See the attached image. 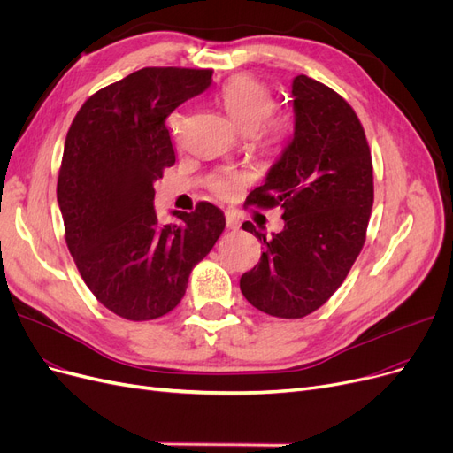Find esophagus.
Returning <instances> with one entry per match:
<instances>
[{
    "mask_svg": "<svg viewBox=\"0 0 453 453\" xmlns=\"http://www.w3.org/2000/svg\"><path fill=\"white\" fill-rule=\"evenodd\" d=\"M226 224H227L229 229H239L241 227V220L233 212H226Z\"/></svg>",
    "mask_w": 453,
    "mask_h": 453,
    "instance_id": "1",
    "label": "esophagus"
}]
</instances>
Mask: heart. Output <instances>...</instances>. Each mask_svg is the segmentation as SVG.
<instances>
[{"instance_id": "obj_1", "label": "heart", "mask_w": 453, "mask_h": 453, "mask_svg": "<svg viewBox=\"0 0 453 453\" xmlns=\"http://www.w3.org/2000/svg\"><path fill=\"white\" fill-rule=\"evenodd\" d=\"M222 106L244 132L257 130L265 147H276L288 136L289 121L283 115H271L274 110V96L265 81L254 76L231 78L222 93ZM244 182V175L235 170H227L211 180V190L218 196H229Z\"/></svg>"}]
</instances>
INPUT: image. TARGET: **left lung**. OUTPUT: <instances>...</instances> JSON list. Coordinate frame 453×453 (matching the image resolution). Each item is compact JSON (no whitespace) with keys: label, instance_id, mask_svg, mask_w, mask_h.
<instances>
[{"label":"left lung","instance_id":"left-lung-1","mask_svg":"<svg viewBox=\"0 0 453 453\" xmlns=\"http://www.w3.org/2000/svg\"><path fill=\"white\" fill-rule=\"evenodd\" d=\"M295 132L265 182L246 205L283 209V229L241 278V291L257 310L300 319L336 293L365 242L373 207V164L355 110L325 83L300 74L291 89Z\"/></svg>","mask_w":453,"mask_h":453}]
</instances>
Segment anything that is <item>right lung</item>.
Masks as SVG:
<instances>
[{
  "label": "right lung",
  "mask_w": 453,
  "mask_h": 453,
  "mask_svg": "<svg viewBox=\"0 0 453 453\" xmlns=\"http://www.w3.org/2000/svg\"><path fill=\"white\" fill-rule=\"evenodd\" d=\"M211 69L145 66L91 95L66 132L58 177L65 241L89 291L128 321L170 313L188 276L226 227L224 212L199 201L160 226L155 180L175 164L165 119L203 93Z\"/></svg>",
  "instance_id": "1"
}]
</instances>
